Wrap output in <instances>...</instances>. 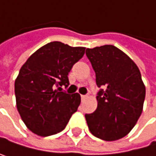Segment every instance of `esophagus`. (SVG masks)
<instances>
[{
  "mask_svg": "<svg viewBox=\"0 0 156 156\" xmlns=\"http://www.w3.org/2000/svg\"><path fill=\"white\" fill-rule=\"evenodd\" d=\"M87 95H82V96H81V99H82V101H85V100L87 99Z\"/></svg>",
  "mask_w": 156,
  "mask_h": 156,
  "instance_id": "1",
  "label": "esophagus"
}]
</instances>
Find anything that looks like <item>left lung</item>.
I'll return each mask as SVG.
<instances>
[{"instance_id": "1", "label": "left lung", "mask_w": 156, "mask_h": 156, "mask_svg": "<svg viewBox=\"0 0 156 156\" xmlns=\"http://www.w3.org/2000/svg\"><path fill=\"white\" fill-rule=\"evenodd\" d=\"M86 55L101 89L98 106L86 114L90 133L105 141L127 136L143 110L146 88L138 67L126 53L113 45L87 49Z\"/></svg>"}]
</instances>
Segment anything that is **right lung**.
Returning a JSON list of instances; mask_svg holds the SVG:
<instances>
[{
	"label": "right lung",
	"instance_id": "obj_1",
	"mask_svg": "<svg viewBox=\"0 0 156 156\" xmlns=\"http://www.w3.org/2000/svg\"><path fill=\"white\" fill-rule=\"evenodd\" d=\"M85 50L59 41L50 42L20 68L15 81L16 105L23 122L34 134L48 136L61 132L77 111L80 94L58 89L69 85V72L84 56Z\"/></svg>",
	"mask_w": 156,
	"mask_h": 156
}]
</instances>
